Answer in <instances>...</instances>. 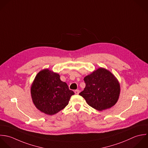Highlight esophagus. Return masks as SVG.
I'll return each instance as SVG.
<instances>
[{
	"label": "esophagus",
	"instance_id": "esophagus-1",
	"mask_svg": "<svg viewBox=\"0 0 148 148\" xmlns=\"http://www.w3.org/2000/svg\"><path fill=\"white\" fill-rule=\"evenodd\" d=\"M74 93H75V95H78L79 93V90H75V91H74Z\"/></svg>",
	"mask_w": 148,
	"mask_h": 148
}]
</instances>
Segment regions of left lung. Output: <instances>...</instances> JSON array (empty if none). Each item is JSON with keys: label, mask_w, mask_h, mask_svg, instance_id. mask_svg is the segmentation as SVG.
Here are the masks:
<instances>
[{"label": "left lung", "mask_w": 148, "mask_h": 148, "mask_svg": "<svg viewBox=\"0 0 148 148\" xmlns=\"http://www.w3.org/2000/svg\"><path fill=\"white\" fill-rule=\"evenodd\" d=\"M86 86L79 95L92 108L103 111L117 103L121 92L120 84L109 70L100 67L84 79Z\"/></svg>", "instance_id": "obj_1"}]
</instances>
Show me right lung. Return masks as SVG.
Listing matches in <instances>:
<instances>
[{"label": "right lung", "instance_id": "right-lung-1", "mask_svg": "<svg viewBox=\"0 0 148 148\" xmlns=\"http://www.w3.org/2000/svg\"><path fill=\"white\" fill-rule=\"evenodd\" d=\"M32 99L41 112L52 115L64 109L74 95L56 73L43 69L36 75L30 88Z\"/></svg>", "mask_w": 148, "mask_h": 148}]
</instances>
